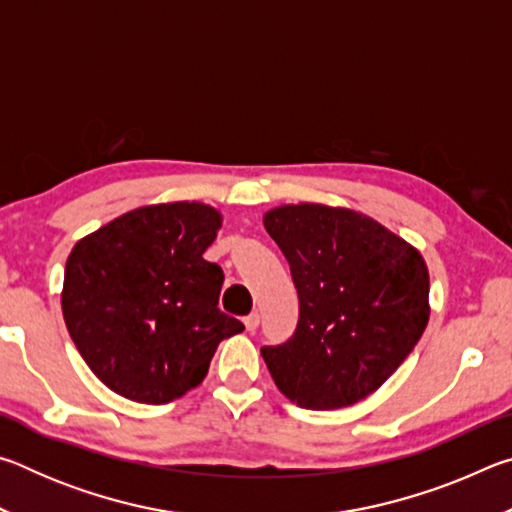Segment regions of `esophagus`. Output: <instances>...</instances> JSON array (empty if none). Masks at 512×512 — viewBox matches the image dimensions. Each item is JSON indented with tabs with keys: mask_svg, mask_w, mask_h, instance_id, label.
Listing matches in <instances>:
<instances>
[{
	"mask_svg": "<svg viewBox=\"0 0 512 512\" xmlns=\"http://www.w3.org/2000/svg\"><path fill=\"white\" fill-rule=\"evenodd\" d=\"M244 325H246L248 332H255V329L259 327V314H257V311H255V314H250V316L244 318Z\"/></svg>",
	"mask_w": 512,
	"mask_h": 512,
	"instance_id": "obj_1",
	"label": "esophagus"
}]
</instances>
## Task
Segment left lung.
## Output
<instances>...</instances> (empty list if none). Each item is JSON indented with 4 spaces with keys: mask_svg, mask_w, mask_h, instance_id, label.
Segmentation results:
<instances>
[{
    "mask_svg": "<svg viewBox=\"0 0 512 512\" xmlns=\"http://www.w3.org/2000/svg\"><path fill=\"white\" fill-rule=\"evenodd\" d=\"M264 228L298 291L296 332L262 357L275 386L302 409H341L375 393L409 357L429 320L422 255L366 214L282 205Z\"/></svg>",
    "mask_w": 512,
    "mask_h": 512,
    "instance_id": "left-lung-1",
    "label": "left lung"
}]
</instances>
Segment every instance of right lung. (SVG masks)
<instances>
[{
    "label": "right lung",
    "mask_w": 512,
    "mask_h": 512,
    "mask_svg": "<svg viewBox=\"0 0 512 512\" xmlns=\"http://www.w3.org/2000/svg\"><path fill=\"white\" fill-rule=\"evenodd\" d=\"M219 228L210 205H146L72 248L65 325L110 391L167 404L201 384L223 339L244 332L216 307L223 271L203 257Z\"/></svg>",
    "instance_id": "add662e5"
}]
</instances>
